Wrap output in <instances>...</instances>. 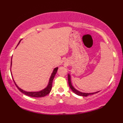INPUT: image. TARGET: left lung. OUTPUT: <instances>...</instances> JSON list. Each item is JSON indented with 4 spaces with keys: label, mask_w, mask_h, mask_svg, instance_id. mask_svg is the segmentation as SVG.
Wrapping results in <instances>:
<instances>
[{
    "label": "left lung",
    "mask_w": 123,
    "mask_h": 123,
    "mask_svg": "<svg viewBox=\"0 0 123 123\" xmlns=\"http://www.w3.org/2000/svg\"><path fill=\"white\" fill-rule=\"evenodd\" d=\"M68 83H69V86L70 88H71L73 92L75 93V94H77V95H80V96H83V97H87V96L89 95H92V94H96V93L99 92V91H97V92H92V93H85V92H80V91L77 90L76 89H75L73 87L72 84V83H71V79H70V76L69 74H68Z\"/></svg>",
    "instance_id": "1"
}]
</instances>
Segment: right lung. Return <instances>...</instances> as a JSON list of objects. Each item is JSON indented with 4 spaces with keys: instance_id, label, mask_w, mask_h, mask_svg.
Here are the masks:
<instances>
[{
    "instance_id": "1",
    "label": "right lung",
    "mask_w": 123,
    "mask_h": 123,
    "mask_svg": "<svg viewBox=\"0 0 123 123\" xmlns=\"http://www.w3.org/2000/svg\"><path fill=\"white\" fill-rule=\"evenodd\" d=\"M21 40H20V41H19L18 44L20 43ZM11 66H12V63H11ZM58 69V68L57 67V68H55L54 69L53 73H52L51 75L50 80H49V84H48L47 86L46 87V88H44L43 90H41V91H36V92H28V91H24V90H22V89L19 88V87H18L16 83H15V82L14 81V80H13V81L15 83V86H16V87H17L18 90H19L21 92L23 93L24 94H25V95L29 96V97H35V98H36V97H37V98H39V97H44V96L47 95V94H49V93L50 92L51 90V88H52V84H53V79H54V78L56 73H57Z\"/></svg>"
}]
</instances>
